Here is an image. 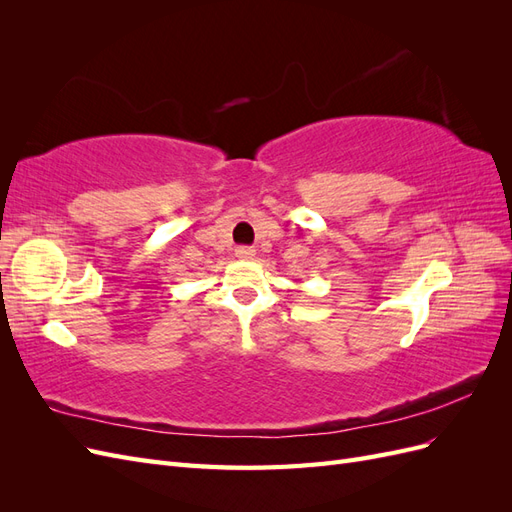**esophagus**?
<instances>
[{"mask_svg": "<svg viewBox=\"0 0 512 512\" xmlns=\"http://www.w3.org/2000/svg\"><path fill=\"white\" fill-rule=\"evenodd\" d=\"M235 256L239 258V260H252L254 256H256V250L254 247H247V245H239L237 250H235Z\"/></svg>", "mask_w": 512, "mask_h": 512, "instance_id": "esophagus-1", "label": "esophagus"}]
</instances>
